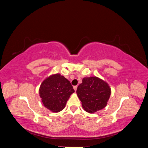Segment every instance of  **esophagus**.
<instances>
[{"mask_svg": "<svg viewBox=\"0 0 148 148\" xmlns=\"http://www.w3.org/2000/svg\"><path fill=\"white\" fill-rule=\"evenodd\" d=\"M73 89H74V90L76 91H77V86H73Z\"/></svg>", "mask_w": 148, "mask_h": 148, "instance_id": "1", "label": "esophagus"}]
</instances>
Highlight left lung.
Wrapping results in <instances>:
<instances>
[{
	"instance_id": "8db88e82",
	"label": "left lung",
	"mask_w": 148,
	"mask_h": 148,
	"mask_svg": "<svg viewBox=\"0 0 148 148\" xmlns=\"http://www.w3.org/2000/svg\"><path fill=\"white\" fill-rule=\"evenodd\" d=\"M77 93L85 111L89 113L102 109L106 106L111 90L109 84L101 79L86 77L78 86Z\"/></svg>"
}]
</instances>
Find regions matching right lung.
<instances>
[{
	"instance_id": "add662e5",
	"label": "right lung",
	"mask_w": 148,
	"mask_h": 148,
	"mask_svg": "<svg viewBox=\"0 0 148 148\" xmlns=\"http://www.w3.org/2000/svg\"><path fill=\"white\" fill-rule=\"evenodd\" d=\"M74 92L69 80L58 73L47 78L39 88V96L44 106L53 112L63 110L70 95Z\"/></svg>"
}]
</instances>
